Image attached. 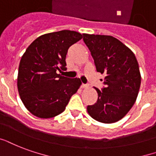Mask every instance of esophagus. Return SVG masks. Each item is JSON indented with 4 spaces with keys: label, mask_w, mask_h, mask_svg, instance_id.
Masks as SVG:
<instances>
[{
    "label": "esophagus",
    "mask_w": 156,
    "mask_h": 156,
    "mask_svg": "<svg viewBox=\"0 0 156 156\" xmlns=\"http://www.w3.org/2000/svg\"><path fill=\"white\" fill-rule=\"evenodd\" d=\"M81 87H82L83 89H87V88L89 87V85H86V84H82V85H81Z\"/></svg>",
    "instance_id": "esophagus-1"
}]
</instances>
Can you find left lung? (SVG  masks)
I'll return each mask as SVG.
<instances>
[{"instance_id": "8db88e82", "label": "left lung", "mask_w": 156, "mask_h": 156, "mask_svg": "<svg viewBox=\"0 0 156 156\" xmlns=\"http://www.w3.org/2000/svg\"><path fill=\"white\" fill-rule=\"evenodd\" d=\"M90 51L96 71L105 76V87L98 93V100L88 105L89 114L104 123L122 118L134 105L140 85V74L135 55L123 43L108 35L83 34Z\"/></svg>"}]
</instances>
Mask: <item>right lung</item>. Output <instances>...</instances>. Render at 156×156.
<instances>
[{
	"instance_id": "right-lung-1",
	"label": "right lung",
	"mask_w": 156,
	"mask_h": 156,
	"mask_svg": "<svg viewBox=\"0 0 156 156\" xmlns=\"http://www.w3.org/2000/svg\"><path fill=\"white\" fill-rule=\"evenodd\" d=\"M82 35L71 30L49 33L38 37L26 49L19 66L17 86L20 99L30 113L50 118L65 110L81 82L57 74L66 70L70 47Z\"/></svg>"
}]
</instances>
